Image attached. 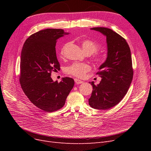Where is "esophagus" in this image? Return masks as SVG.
Here are the masks:
<instances>
[{"mask_svg": "<svg viewBox=\"0 0 151 151\" xmlns=\"http://www.w3.org/2000/svg\"><path fill=\"white\" fill-rule=\"evenodd\" d=\"M74 81H75V83H76V84H80L83 83V81H81V80H79L78 79H75Z\"/></svg>", "mask_w": 151, "mask_h": 151, "instance_id": "esophagus-1", "label": "esophagus"}]
</instances>
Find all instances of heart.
Listing matches in <instances>:
<instances>
[{"label": "heart", "instance_id": "1", "mask_svg": "<svg viewBox=\"0 0 151 151\" xmlns=\"http://www.w3.org/2000/svg\"><path fill=\"white\" fill-rule=\"evenodd\" d=\"M68 43L65 44L60 49V55H63L64 53V51L66 47L68 46ZM82 47L86 53L89 55L93 54L96 52L99 51V46L98 43L93 42V41L85 39L81 42ZM96 60L99 63H102L103 62V57L99 55H95ZM91 70V67L88 63H81V62H74L70 65H68L65 67V72L67 74L79 78H83L84 77L87 73L89 72Z\"/></svg>", "mask_w": 151, "mask_h": 151}]
</instances>
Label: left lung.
Instances as JSON below:
<instances>
[{
  "mask_svg": "<svg viewBox=\"0 0 151 151\" xmlns=\"http://www.w3.org/2000/svg\"><path fill=\"white\" fill-rule=\"evenodd\" d=\"M106 36L108 56L96 74L102 79L95 85L89 99L90 106L97 109H108L119 103L126 95L133 79L134 70L130 47L124 38L111 29L91 28Z\"/></svg>",
  "mask_w": 151,
  "mask_h": 151,
  "instance_id": "1",
  "label": "left lung"
}]
</instances>
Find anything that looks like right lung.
I'll return each mask as SVG.
<instances>
[{"mask_svg":"<svg viewBox=\"0 0 151 151\" xmlns=\"http://www.w3.org/2000/svg\"><path fill=\"white\" fill-rule=\"evenodd\" d=\"M67 33L62 29H46L31 35L21 51L19 83L27 97L36 107L53 112L64 106L74 86L70 77L60 83L51 78L53 71L60 69L56 55L57 40Z\"/></svg>","mask_w":151,"mask_h":151,"instance_id":"obj_1","label":"right lung"}]
</instances>
